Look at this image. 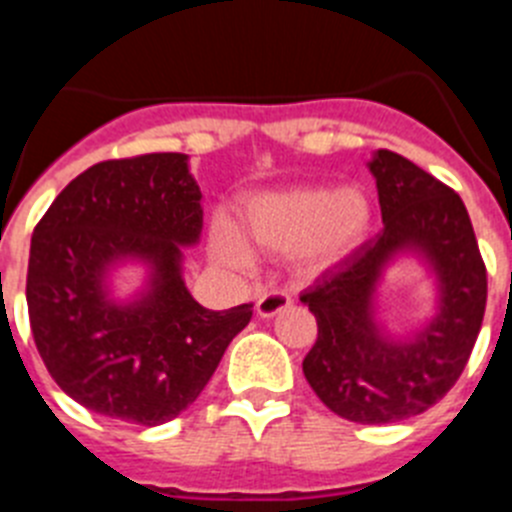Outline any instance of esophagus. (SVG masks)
I'll return each mask as SVG.
<instances>
[{
  "mask_svg": "<svg viewBox=\"0 0 512 512\" xmlns=\"http://www.w3.org/2000/svg\"><path fill=\"white\" fill-rule=\"evenodd\" d=\"M289 305H292V297H289L284 289H271V292L259 297L256 312H259L261 318H274V315H279L282 310H287Z\"/></svg>",
  "mask_w": 512,
  "mask_h": 512,
  "instance_id": "esophagus-1",
  "label": "esophagus"
}]
</instances>
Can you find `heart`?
Returning a JSON list of instances; mask_svg holds the SVG:
<instances>
[{
    "instance_id": "obj_1",
    "label": "heart",
    "mask_w": 512,
    "mask_h": 512,
    "mask_svg": "<svg viewBox=\"0 0 512 512\" xmlns=\"http://www.w3.org/2000/svg\"><path fill=\"white\" fill-rule=\"evenodd\" d=\"M372 207L359 189L287 187L256 194L241 212V228L266 251H297L307 266H330L361 246ZM220 251L246 264L248 251L233 230L220 233Z\"/></svg>"
}]
</instances>
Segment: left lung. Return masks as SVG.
<instances>
[{
	"mask_svg": "<svg viewBox=\"0 0 512 512\" xmlns=\"http://www.w3.org/2000/svg\"><path fill=\"white\" fill-rule=\"evenodd\" d=\"M382 223L374 238L325 269L300 300L318 320L302 372L325 408L382 425L433 408L461 377L482 328L487 269L459 194L400 153L372 158ZM413 247L432 261L442 289L437 318L410 342H390L371 318L381 269Z\"/></svg>",
	"mask_w": 512,
	"mask_h": 512,
	"instance_id": "left-lung-1",
	"label": "left lung"
}]
</instances>
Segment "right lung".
<instances>
[{
    "instance_id": "obj_1",
    "label": "right lung",
    "mask_w": 512,
    "mask_h": 512,
    "mask_svg": "<svg viewBox=\"0 0 512 512\" xmlns=\"http://www.w3.org/2000/svg\"><path fill=\"white\" fill-rule=\"evenodd\" d=\"M202 192L184 153L112 158L79 174L33 230L27 312L45 369L71 400L122 423L161 425L215 374L253 302L215 312L182 282V248L200 241ZM152 264V289L115 306L103 274Z\"/></svg>"
}]
</instances>
